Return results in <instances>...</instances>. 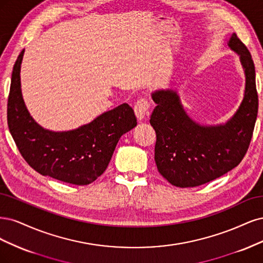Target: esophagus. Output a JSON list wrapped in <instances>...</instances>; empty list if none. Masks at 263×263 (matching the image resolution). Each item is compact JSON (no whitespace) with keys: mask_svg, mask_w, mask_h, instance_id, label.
Returning a JSON list of instances; mask_svg holds the SVG:
<instances>
[{"mask_svg":"<svg viewBox=\"0 0 263 263\" xmlns=\"http://www.w3.org/2000/svg\"><path fill=\"white\" fill-rule=\"evenodd\" d=\"M134 112L140 121L146 119L151 112V104L148 99L140 98L134 105Z\"/></svg>","mask_w":263,"mask_h":263,"instance_id":"34e87169","label":"esophagus"}]
</instances>
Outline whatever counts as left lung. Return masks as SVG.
Wrapping results in <instances>:
<instances>
[{
  "label": "left lung",
  "mask_w": 263,
  "mask_h": 263,
  "mask_svg": "<svg viewBox=\"0 0 263 263\" xmlns=\"http://www.w3.org/2000/svg\"><path fill=\"white\" fill-rule=\"evenodd\" d=\"M228 46L240 55L246 90L239 109L224 125L203 126L191 120L174 90L152 95L156 104L149 120L156 132L155 163L176 187H198L219 178L238 166L248 151L259 105L255 64L236 33Z\"/></svg>",
  "instance_id": "left-lung-1"
}]
</instances>
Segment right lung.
Instances as JSON below:
<instances>
[{"mask_svg":"<svg viewBox=\"0 0 263 263\" xmlns=\"http://www.w3.org/2000/svg\"><path fill=\"white\" fill-rule=\"evenodd\" d=\"M16 60L7 99V124L20 153L42 176L85 185L103 175L121 135L137 125L133 109L122 104L94 121L67 132L41 128L29 115L21 91V64Z\"/></svg>","mask_w":263,"mask_h":263,"instance_id":"right-lung-1","label":"right lung"}]
</instances>
